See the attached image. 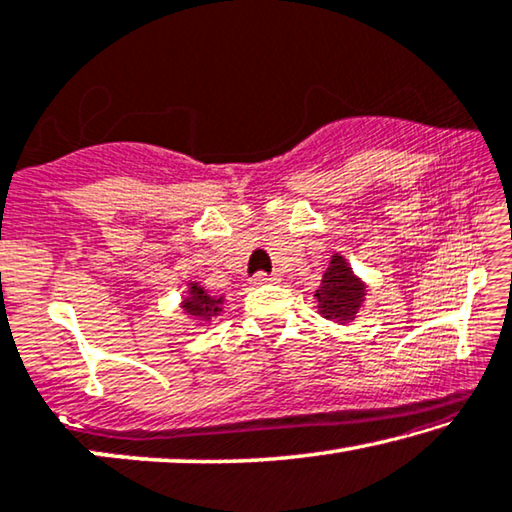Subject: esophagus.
Listing matches in <instances>:
<instances>
[{
  "mask_svg": "<svg viewBox=\"0 0 512 512\" xmlns=\"http://www.w3.org/2000/svg\"><path fill=\"white\" fill-rule=\"evenodd\" d=\"M276 280H278V276H269V273H264V271H259L253 276L255 285H266V282H276Z\"/></svg>",
  "mask_w": 512,
  "mask_h": 512,
  "instance_id": "esophagus-1",
  "label": "esophagus"
}]
</instances>
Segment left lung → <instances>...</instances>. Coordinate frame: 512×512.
Wrapping results in <instances>:
<instances>
[{"instance_id":"left-lung-1","label":"left lung","mask_w":512,"mask_h":512,"mask_svg":"<svg viewBox=\"0 0 512 512\" xmlns=\"http://www.w3.org/2000/svg\"><path fill=\"white\" fill-rule=\"evenodd\" d=\"M315 299L319 303V315L338 324L354 322L356 312L361 310L365 301V285L340 253L331 257L329 269L322 276V285L315 292Z\"/></svg>"}]
</instances>
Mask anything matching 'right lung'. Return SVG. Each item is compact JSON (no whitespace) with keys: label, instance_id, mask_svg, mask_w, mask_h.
<instances>
[{"label":"right lung","instance_id":"add662e5","mask_svg":"<svg viewBox=\"0 0 512 512\" xmlns=\"http://www.w3.org/2000/svg\"><path fill=\"white\" fill-rule=\"evenodd\" d=\"M181 308L200 324H209L223 312V296H211L200 282H188V294L183 296Z\"/></svg>","mask_w":512,"mask_h":512}]
</instances>
